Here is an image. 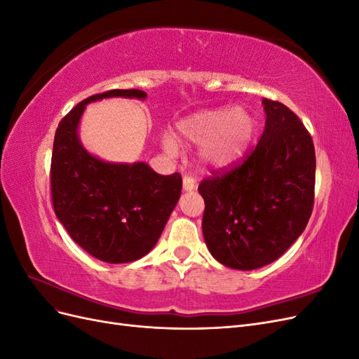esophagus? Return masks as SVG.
I'll use <instances>...</instances> for the list:
<instances>
[{"mask_svg":"<svg viewBox=\"0 0 359 359\" xmlns=\"http://www.w3.org/2000/svg\"><path fill=\"white\" fill-rule=\"evenodd\" d=\"M194 189H196V181L190 178V177H184L182 178V190L184 191H191Z\"/></svg>","mask_w":359,"mask_h":359,"instance_id":"34e87169","label":"esophagus"}]
</instances>
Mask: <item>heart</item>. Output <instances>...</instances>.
<instances>
[{"label": "heart", "mask_w": 359, "mask_h": 359, "mask_svg": "<svg viewBox=\"0 0 359 359\" xmlns=\"http://www.w3.org/2000/svg\"><path fill=\"white\" fill-rule=\"evenodd\" d=\"M255 118L244 107H217L193 114L177 124L184 144L199 145L198 160L203 168L226 169L240 161L255 136ZM169 156L180 154L177 139L166 135L161 140Z\"/></svg>", "instance_id": "1"}]
</instances>
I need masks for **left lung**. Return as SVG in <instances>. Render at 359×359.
I'll use <instances>...</instances> for the list:
<instances>
[{
  "label": "left lung",
  "instance_id": "obj_1",
  "mask_svg": "<svg viewBox=\"0 0 359 359\" xmlns=\"http://www.w3.org/2000/svg\"><path fill=\"white\" fill-rule=\"evenodd\" d=\"M264 133L243 165L199 184L203 240L224 266L252 271L274 262L306 229L316 156L307 128L283 103L264 99Z\"/></svg>",
  "mask_w": 359,
  "mask_h": 359
}]
</instances>
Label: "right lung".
Instances as JSON below:
<instances>
[{"label": "right lung", "mask_w": 359, "mask_h": 359, "mask_svg": "<svg viewBox=\"0 0 359 359\" xmlns=\"http://www.w3.org/2000/svg\"><path fill=\"white\" fill-rule=\"evenodd\" d=\"M123 97L145 100L140 90H111L85 99L61 119L53 139V210L72 240L107 264L133 262L157 244L181 196L180 173L160 175L144 161L111 163L90 154L78 128L88 103Z\"/></svg>", "instance_id": "right-lung-1"}]
</instances>
